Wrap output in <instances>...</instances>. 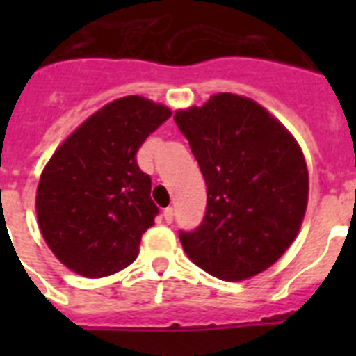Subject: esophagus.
<instances>
[{"label": "esophagus", "mask_w": 356, "mask_h": 356, "mask_svg": "<svg viewBox=\"0 0 356 356\" xmlns=\"http://www.w3.org/2000/svg\"><path fill=\"white\" fill-rule=\"evenodd\" d=\"M163 219H165V222H172V219H175V209L172 207L163 209Z\"/></svg>", "instance_id": "1"}]
</instances>
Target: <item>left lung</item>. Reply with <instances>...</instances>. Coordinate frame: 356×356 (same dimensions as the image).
<instances>
[{"label": "left lung", "instance_id": "8db88e82", "mask_svg": "<svg viewBox=\"0 0 356 356\" xmlns=\"http://www.w3.org/2000/svg\"><path fill=\"white\" fill-rule=\"evenodd\" d=\"M175 121L207 184V210L180 232L185 253L216 278L241 282L287 251L303 222L308 171L301 147L264 106L216 94Z\"/></svg>", "mask_w": 356, "mask_h": 356}]
</instances>
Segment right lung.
<instances>
[{"label": "right lung", "instance_id": "right-lung-1", "mask_svg": "<svg viewBox=\"0 0 356 356\" xmlns=\"http://www.w3.org/2000/svg\"><path fill=\"white\" fill-rule=\"evenodd\" d=\"M169 118L168 106L146 97H119L72 131L44 168L39 228L71 271L103 278L137 259L143 234L159 213L137 151Z\"/></svg>", "mask_w": 356, "mask_h": 356}]
</instances>
